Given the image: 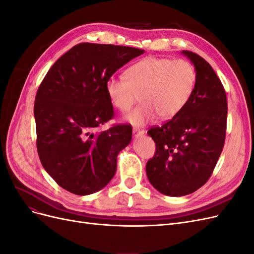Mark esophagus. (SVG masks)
Masks as SVG:
<instances>
[{"label":"esophagus","instance_id":"obj_1","mask_svg":"<svg viewBox=\"0 0 254 254\" xmlns=\"http://www.w3.org/2000/svg\"><path fill=\"white\" fill-rule=\"evenodd\" d=\"M144 132H145L144 130H142V129H140V128H133V130H132V133H133V136H134V137L143 135Z\"/></svg>","mask_w":254,"mask_h":254}]
</instances>
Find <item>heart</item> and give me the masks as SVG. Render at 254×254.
I'll list each match as a JSON object with an SVG mask.
<instances>
[{
  "label": "heart",
  "instance_id": "1",
  "mask_svg": "<svg viewBox=\"0 0 254 254\" xmlns=\"http://www.w3.org/2000/svg\"><path fill=\"white\" fill-rule=\"evenodd\" d=\"M196 78L193 64L187 60L146 57L127 68L125 78L107 80L106 93L121 111L131 108L139 94L142 103L124 119L143 126L157 115L168 120L180 113L193 94Z\"/></svg>",
  "mask_w": 254,
  "mask_h": 254
}]
</instances>
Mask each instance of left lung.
<instances>
[{
	"label": "left lung",
	"mask_w": 254,
	"mask_h": 254,
	"mask_svg": "<svg viewBox=\"0 0 254 254\" xmlns=\"http://www.w3.org/2000/svg\"><path fill=\"white\" fill-rule=\"evenodd\" d=\"M196 71V84L187 106L171 121L147 133L156 153L146 164L151 186L161 194L194 193L209 180L224 148L227 96L212 66L197 54L182 51Z\"/></svg>",
	"instance_id": "left-lung-1"
}]
</instances>
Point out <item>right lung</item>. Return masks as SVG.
<instances>
[{"label":"right lung","mask_w":254,"mask_h":254,"mask_svg":"<svg viewBox=\"0 0 254 254\" xmlns=\"http://www.w3.org/2000/svg\"><path fill=\"white\" fill-rule=\"evenodd\" d=\"M143 53L122 45L77 44L53 64L38 89V155L47 173L70 193L93 194L117 172L118 155L131 142L132 128L94 129L113 117L106 81Z\"/></svg>","instance_id":"1"}]
</instances>
